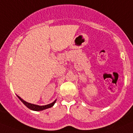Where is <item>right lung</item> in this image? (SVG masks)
Masks as SVG:
<instances>
[{
  "instance_id": "1",
  "label": "right lung",
  "mask_w": 133,
  "mask_h": 133,
  "mask_svg": "<svg viewBox=\"0 0 133 133\" xmlns=\"http://www.w3.org/2000/svg\"><path fill=\"white\" fill-rule=\"evenodd\" d=\"M17 97H18V98L21 100V102H22V103H23V104L26 107H28L29 109H30V110H35V111H40V110H44V109H49V108L52 107L54 106V104H55V103H56V100H55V101L52 102V103H50V104H46V105H44V106H39V105H36V104H31V103H28V102H26L25 101L22 99V98H21L19 96H18V95H17Z\"/></svg>"
}]
</instances>
